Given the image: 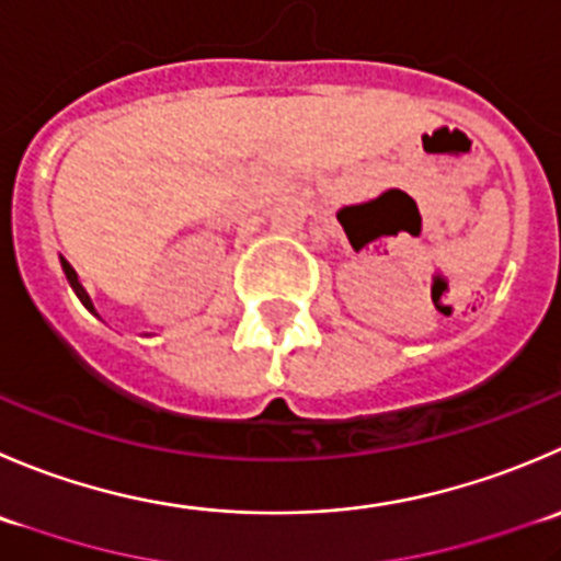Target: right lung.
I'll list each match as a JSON object with an SVG mask.
<instances>
[{
	"label": "right lung",
	"mask_w": 561,
	"mask_h": 561,
	"mask_svg": "<svg viewBox=\"0 0 561 561\" xmlns=\"http://www.w3.org/2000/svg\"><path fill=\"white\" fill-rule=\"evenodd\" d=\"M62 271H65V276H68V282H70V287H73V293H76V296H79V301L84 304V307L90 309L92 314H95V307H92L90 296H87V290H84V287H81V282H79V276H76L73 265H70L68 260H65V257H62Z\"/></svg>",
	"instance_id": "add662e5"
}]
</instances>
